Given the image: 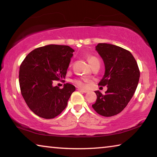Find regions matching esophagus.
<instances>
[{
  "mask_svg": "<svg viewBox=\"0 0 157 157\" xmlns=\"http://www.w3.org/2000/svg\"><path fill=\"white\" fill-rule=\"evenodd\" d=\"M78 90L79 91H82V92H83V93H86V92H87L86 90L82 89H80V88H78Z\"/></svg>",
  "mask_w": 157,
  "mask_h": 157,
  "instance_id": "esophagus-1",
  "label": "esophagus"
}]
</instances>
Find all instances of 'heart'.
<instances>
[{"instance_id":"1","label":"heart","mask_w":157,"mask_h":157,"mask_svg":"<svg viewBox=\"0 0 157 157\" xmlns=\"http://www.w3.org/2000/svg\"><path fill=\"white\" fill-rule=\"evenodd\" d=\"M88 62H89V63L90 64V66H91V67H92V66H94V64H95V63L99 62V61H98V59H97L96 57H89L88 58ZM73 82L76 85H78V86L83 87L84 86V82L82 80V79H74Z\"/></svg>"}]
</instances>
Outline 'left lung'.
Listing matches in <instances>:
<instances>
[{
    "instance_id": "obj_1",
    "label": "left lung",
    "mask_w": 157,
    "mask_h": 157,
    "mask_svg": "<svg viewBox=\"0 0 157 157\" xmlns=\"http://www.w3.org/2000/svg\"><path fill=\"white\" fill-rule=\"evenodd\" d=\"M95 50L105 66L99 85L107 86V90L105 94L95 91L97 100L92 107L101 116H113L126 107L136 91L140 78L139 66L132 53L121 47L98 44Z\"/></svg>"
}]
</instances>
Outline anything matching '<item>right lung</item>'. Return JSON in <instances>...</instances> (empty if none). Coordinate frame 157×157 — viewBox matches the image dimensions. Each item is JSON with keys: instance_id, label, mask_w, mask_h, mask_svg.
Masks as SVG:
<instances>
[{"instance_id": "1", "label": "right lung", "mask_w": 157, "mask_h": 157, "mask_svg": "<svg viewBox=\"0 0 157 157\" xmlns=\"http://www.w3.org/2000/svg\"><path fill=\"white\" fill-rule=\"evenodd\" d=\"M74 50L68 46L48 45L37 48L25 57L19 68L21 92L30 110L39 117L54 118L62 112L75 91L66 83L53 86L64 79Z\"/></svg>"}]
</instances>
